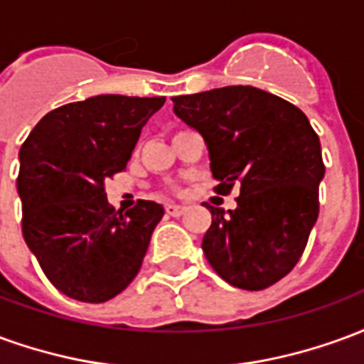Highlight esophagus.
Returning <instances> with one entry per match:
<instances>
[{
	"label": "esophagus",
	"instance_id": "esophagus-1",
	"mask_svg": "<svg viewBox=\"0 0 364 364\" xmlns=\"http://www.w3.org/2000/svg\"><path fill=\"white\" fill-rule=\"evenodd\" d=\"M185 210H187V206L183 205H166V213L169 216H181Z\"/></svg>",
	"mask_w": 364,
	"mask_h": 364
}]
</instances>
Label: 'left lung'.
I'll return each mask as SVG.
<instances>
[{"label": "left lung", "mask_w": 364, "mask_h": 364, "mask_svg": "<svg viewBox=\"0 0 364 364\" xmlns=\"http://www.w3.org/2000/svg\"><path fill=\"white\" fill-rule=\"evenodd\" d=\"M171 101L175 114L205 140L216 193L240 185L234 210L208 206L206 261L232 287L267 289L296 265L318 220L326 173L320 138L298 107L252 85Z\"/></svg>", "instance_id": "8db88e82"}]
</instances>
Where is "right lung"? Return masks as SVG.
<instances>
[{
    "instance_id": "obj_1",
    "label": "right lung",
    "mask_w": 364,
    "mask_h": 364,
    "mask_svg": "<svg viewBox=\"0 0 364 364\" xmlns=\"http://www.w3.org/2000/svg\"><path fill=\"white\" fill-rule=\"evenodd\" d=\"M164 103L166 97L97 95L62 105L21 146L23 237L66 296L107 302L140 271L164 206L140 200L117 213L105 179L127 167L142 127Z\"/></svg>"
}]
</instances>
